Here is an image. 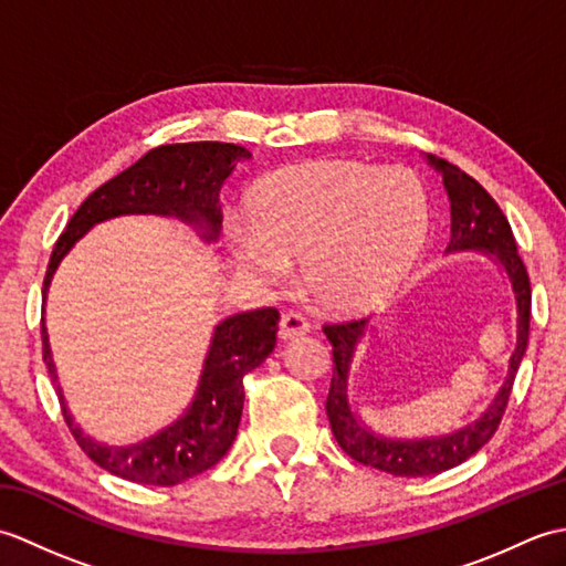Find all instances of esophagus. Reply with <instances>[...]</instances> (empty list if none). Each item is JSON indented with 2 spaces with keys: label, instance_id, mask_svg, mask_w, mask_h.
Here are the masks:
<instances>
[{
  "label": "esophagus",
  "instance_id": "esophagus-1",
  "mask_svg": "<svg viewBox=\"0 0 566 566\" xmlns=\"http://www.w3.org/2000/svg\"><path fill=\"white\" fill-rule=\"evenodd\" d=\"M308 331H311V323L306 321V316L298 314V311H286V314H282V321H280L282 340L298 338V335H306Z\"/></svg>",
  "mask_w": 566,
  "mask_h": 566
}]
</instances>
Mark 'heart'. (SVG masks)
Returning a JSON list of instances; mask_svg holds the SVG:
<instances>
[{
    "label": "heart",
    "mask_w": 566,
    "mask_h": 566,
    "mask_svg": "<svg viewBox=\"0 0 566 566\" xmlns=\"http://www.w3.org/2000/svg\"><path fill=\"white\" fill-rule=\"evenodd\" d=\"M252 226L228 221L238 268L264 284L302 262L304 284L326 306H365L387 294L423 250L430 199L403 167L314 160L260 179Z\"/></svg>",
    "instance_id": "obj_1"
}]
</instances>
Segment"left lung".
Masks as SVG:
<instances>
[{
	"label": "left lung",
	"instance_id": "1",
	"mask_svg": "<svg viewBox=\"0 0 566 566\" xmlns=\"http://www.w3.org/2000/svg\"><path fill=\"white\" fill-rule=\"evenodd\" d=\"M428 163L442 175V185L450 199L452 226L448 252L482 250L501 264L503 272L509 274L515 306H518V326H515L518 335H515V350L509 359V375L503 379L494 403L474 423L454 430L450 436L394 440L377 436V432L363 426V420L353 413L350 399H347L350 363L357 343L365 338L369 321H340L323 326V333H326V338L333 345V379L326 399V413L333 436L355 462L375 467L379 472L394 476L440 474L444 469H452L469 460V457L482 450L494 438L501 418L506 413L515 371L521 367L527 347V333H531V280H527V270L518 255V248H515L509 219L474 177H469L448 160H436L432 155H428Z\"/></svg>",
	"mask_w": 566,
	"mask_h": 566
}]
</instances>
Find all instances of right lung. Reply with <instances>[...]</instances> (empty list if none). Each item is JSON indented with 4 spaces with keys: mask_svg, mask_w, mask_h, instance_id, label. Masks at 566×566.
<instances>
[{
    "mask_svg": "<svg viewBox=\"0 0 566 566\" xmlns=\"http://www.w3.org/2000/svg\"><path fill=\"white\" fill-rule=\"evenodd\" d=\"M248 158L250 150L233 146V143L216 140L172 143V146L148 150L136 165H130L128 170L94 189L80 203L63 235L57 238L51 262H48L43 298L67 250L94 223L114 219V216H177V219L197 226L201 238L211 243L221 231V185L233 172V167ZM276 323H280L276 308L245 311V314L221 321L213 328L195 401L172 426L160 430L158 436L130 444V448H109V444L82 436V430L67 411L63 391H60L45 321H41L43 363L53 379L65 423L92 462H97L106 472L128 479V482L175 486L207 472L231 450L240 416H243V377L260 367L274 350L276 331H280Z\"/></svg>",
    "mask_w": 566,
    "mask_h": 566,
    "instance_id": "obj_1",
    "label": "right lung"
}]
</instances>
